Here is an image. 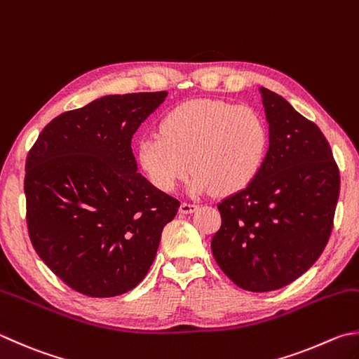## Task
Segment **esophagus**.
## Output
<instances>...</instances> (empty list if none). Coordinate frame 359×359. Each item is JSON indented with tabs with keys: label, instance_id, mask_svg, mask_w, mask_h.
I'll use <instances>...</instances> for the list:
<instances>
[{
	"label": "esophagus",
	"instance_id": "1",
	"mask_svg": "<svg viewBox=\"0 0 359 359\" xmlns=\"http://www.w3.org/2000/svg\"><path fill=\"white\" fill-rule=\"evenodd\" d=\"M198 206L195 205V203H191V201H182L181 203V206H180V211L182 212V214H191V212H194L195 209H197Z\"/></svg>",
	"mask_w": 359,
	"mask_h": 359
}]
</instances>
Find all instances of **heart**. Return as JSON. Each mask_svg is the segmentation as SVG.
<instances>
[{"label":"heart","instance_id":"obj_1","mask_svg":"<svg viewBox=\"0 0 359 359\" xmlns=\"http://www.w3.org/2000/svg\"><path fill=\"white\" fill-rule=\"evenodd\" d=\"M270 147L266 120L250 106L194 100L167 112L159 131L136 145L139 167L151 184L172 192L195 170L192 192L234 194L261 173Z\"/></svg>","mask_w":359,"mask_h":359}]
</instances>
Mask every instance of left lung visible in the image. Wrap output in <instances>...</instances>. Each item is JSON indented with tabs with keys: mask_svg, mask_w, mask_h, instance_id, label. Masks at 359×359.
<instances>
[{
	"mask_svg": "<svg viewBox=\"0 0 359 359\" xmlns=\"http://www.w3.org/2000/svg\"><path fill=\"white\" fill-rule=\"evenodd\" d=\"M270 147L256 180L219 203L211 241L222 272L250 292L287 286L319 259L333 229L341 177L319 126L264 89Z\"/></svg>",
	"mask_w": 359,
	"mask_h": 359,
	"instance_id": "8db88e82",
	"label": "left lung"
}]
</instances>
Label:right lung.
Instances as JSON below:
<instances>
[{
  "label": "right lung",
  "mask_w": 359,
  "mask_h": 359,
  "mask_svg": "<svg viewBox=\"0 0 359 359\" xmlns=\"http://www.w3.org/2000/svg\"><path fill=\"white\" fill-rule=\"evenodd\" d=\"M167 92L107 95L62 112L26 158L29 239L51 272L87 297L136 287L180 201L137 172L131 140Z\"/></svg>",
  "instance_id": "1"
}]
</instances>
